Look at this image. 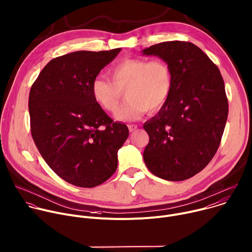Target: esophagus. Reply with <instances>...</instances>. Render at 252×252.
<instances>
[{
  "label": "esophagus",
  "instance_id": "1",
  "mask_svg": "<svg viewBox=\"0 0 252 252\" xmlns=\"http://www.w3.org/2000/svg\"><path fill=\"white\" fill-rule=\"evenodd\" d=\"M128 128H129V131H130V132H133V131H135V130L138 128V126L135 125V124H129V125H128Z\"/></svg>",
  "mask_w": 252,
  "mask_h": 252
}]
</instances>
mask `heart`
Masks as SVG:
<instances>
[{
    "instance_id": "1",
    "label": "heart",
    "mask_w": 252,
    "mask_h": 252,
    "mask_svg": "<svg viewBox=\"0 0 252 252\" xmlns=\"http://www.w3.org/2000/svg\"><path fill=\"white\" fill-rule=\"evenodd\" d=\"M106 79L91 82L94 101L107 112H115L125 95L128 100L118 113L121 120H135L147 110L156 112L168 101L173 90V72L162 60L127 59L113 65Z\"/></svg>"
}]
</instances>
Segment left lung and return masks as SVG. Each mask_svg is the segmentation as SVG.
<instances>
[{"label":"left lung","instance_id":"8db88e82","mask_svg":"<svg viewBox=\"0 0 252 252\" xmlns=\"http://www.w3.org/2000/svg\"><path fill=\"white\" fill-rule=\"evenodd\" d=\"M165 61L173 90L159 113L143 128L149 143L143 158L149 171L167 181H184L204 170L220 147L228 102L219 67L189 41L173 40L143 50Z\"/></svg>","mask_w":252,"mask_h":252}]
</instances>
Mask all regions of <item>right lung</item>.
I'll return each mask as SVG.
<instances>
[{
    "label": "right lung",
    "instance_id": "right-lung-1",
    "mask_svg": "<svg viewBox=\"0 0 252 252\" xmlns=\"http://www.w3.org/2000/svg\"><path fill=\"white\" fill-rule=\"evenodd\" d=\"M121 48L74 52L50 61L29 97L31 132L46 164L67 183L94 188L116 171L117 152L129 136L91 95V82Z\"/></svg>",
    "mask_w": 252,
    "mask_h": 252
}]
</instances>
